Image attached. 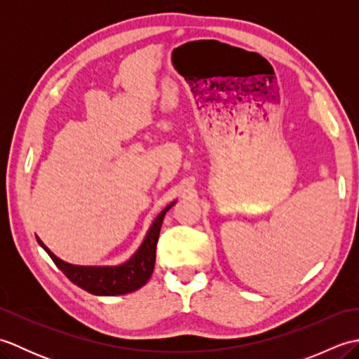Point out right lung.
Segmentation results:
<instances>
[{
  "mask_svg": "<svg viewBox=\"0 0 359 359\" xmlns=\"http://www.w3.org/2000/svg\"><path fill=\"white\" fill-rule=\"evenodd\" d=\"M171 202L168 207L152 220L151 226L148 228L144 239L142 241L140 247L135 250V253L118 265H75L63 261V259L57 257L52 251L44 245L43 241L36 236V241L40 247L50 256V259L55 265L62 270L66 278L69 279L72 284L79 285L80 288L86 290L90 294L97 296H118L135 292V290L142 288L149 280L152 271H154L156 264V247L160 234V228H162L163 219L166 211L170 210L172 205Z\"/></svg>",
  "mask_w": 359,
  "mask_h": 359,
  "instance_id": "add662e5",
  "label": "right lung"
}]
</instances>
